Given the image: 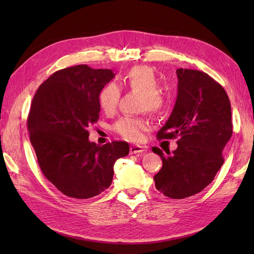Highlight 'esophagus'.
Instances as JSON below:
<instances>
[{
	"mask_svg": "<svg viewBox=\"0 0 254 254\" xmlns=\"http://www.w3.org/2000/svg\"><path fill=\"white\" fill-rule=\"evenodd\" d=\"M146 150H147V147H145V146H141V145L130 146V153H131V155H133V153H140Z\"/></svg>",
	"mask_w": 254,
	"mask_h": 254,
	"instance_id": "obj_1",
	"label": "esophagus"
}]
</instances>
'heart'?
Listing matches in <instances>:
<instances>
[{
  "label": "heart",
  "instance_id": "heart-1",
  "mask_svg": "<svg viewBox=\"0 0 254 254\" xmlns=\"http://www.w3.org/2000/svg\"><path fill=\"white\" fill-rule=\"evenodd\" d=\"M123 86L133 92L141 93L139 109L151 114H159L167 106V97L159 88V79L155 71L146 65H136L129 68L121 77ZM121 90L117 83L108 82L99 90L97 96L101 109L111 114L118 108ZM147 122L142 118L124 117L115 123L113 129L121 136L129 141H140L147 129Z\"/></svg>",
  "mask_w": 254,
  "mask_h": 254
}]
</instances>
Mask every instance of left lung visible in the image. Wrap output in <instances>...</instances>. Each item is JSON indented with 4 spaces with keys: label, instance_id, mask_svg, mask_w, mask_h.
I'll return each mask as SVG.
<instances>
[{
    "label": "left lung",
    "instance_id": "8db88e82",
    "mask_svg": "<svg viewBox=\"0 0 254 254\" xmlns=\"http://www.w3.org/2000/svg\"><path fill=\"white\" fill-rule=\"evenodd\" d=\"M178 95L174 110L157 133L158 139H176L178 147L162 159L153 177L156 188L173 199L201 191L224 164L222 151L233 132L231 105L225 89L206 73L178 68Z\"/></svg>",
    "mask_w": 254,
    "mask_h": 254
}]
</instances>
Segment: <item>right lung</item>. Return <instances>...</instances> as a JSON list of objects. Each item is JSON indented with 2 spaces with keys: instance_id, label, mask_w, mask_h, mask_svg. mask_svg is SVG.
Here are the masks:
<instances>
[{
  "instance_id": "right-lung-1",
  "label": "right lung",
  "mask_w": 254,
  "mask_h": 254,
  "mask_svg": "<svg viewBox=\"0 0 254 254\" xmlns=\"http://www.w3.org/2000/svg\"><path fill=\"white\" fill-rule=\"evenodd\" d=\"M114 77L108 68L87 64L52 74L34 96L27 128L38 164L61 193L88 199L110 187L115 161L129 153L126 142L97 145L88 127L99 118L98 93Z\"/></svg>"
}]
</instances>
